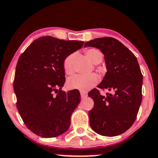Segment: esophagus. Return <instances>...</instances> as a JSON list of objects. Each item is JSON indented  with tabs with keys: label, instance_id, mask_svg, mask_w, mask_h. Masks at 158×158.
Masks as SVG:
<instances>
[{
	"label": "esophagus",
	"instance_id": "esophagus-1",
	"mask_svg": "<svg viewBox=\"0 0 158 158\" xmlns=\"http://www.w3.org/2000/svg\"><path fill=\"white\" fill-rule=\"evenodd\" d=\"M80 94H81V98H85L87 97V93H85V92L81 91L80 92Z\"/></svg>",
	"mask_w": 158,
	"mask_h": 158
}]
</instances>
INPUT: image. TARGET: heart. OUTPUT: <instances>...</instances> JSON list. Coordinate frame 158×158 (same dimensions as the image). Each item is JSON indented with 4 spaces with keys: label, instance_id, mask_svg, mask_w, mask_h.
Instances as JSON below:
<instances>
[{
    "label": "heart",
    "instance_id": "heart-1",
    "mask_svg": "<svg viewBox=\"0 0 158 158\" xmlns=\"http://www.w3.org/2000/svg\"><path fill=\"white\" fill-rule=\"evenodd\" d=\"M86 57L88 58L93 64H99L103 59L102 52L96 48H89L85 50ZM76 54H70L63 60V69L66 74L71 75L73 73V61L75 58ZM100 78L95 73L87 76L75 75L70 77L67 80V87L70 89H79L81 91H87L93 87L98 82Z\"/></svg>",
    "mask_w": 158,
    "mask_h": 158
}]
</instances>
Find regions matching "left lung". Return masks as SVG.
<instances>
[{
    "instance_id": "8db88e82",
    "label": "left lung",
    "mask_w": 158,
    "mask_h": 158,
    "mask_svg": "<svg viewBox=\"0 0 158 158\" xmlns=\"http://www.w3.org/2000/svg\"><path fill=\"white\" fill-rule=\"evenodd\" d=\"M85 47H96L102 52L107 71L97 87L114 92L106 97L96 88L88 93L94 101L93 109L89 111L90 126L104 136L120 135L132 126L142 101L143 76L137 58L111 37L91 40Z\"/></svg>"
}]
</instances>
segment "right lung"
<instances>
[{"instance_id":"obj_1","label":"right lung","mask_w":158,"mask_h":158,"mask_svg":"<svg viewBox=\"0 0 158 158\" xmlns=\"http://www.w3.org/2000/svg\"><path fill=\"white\" fill-rule=\"evenodd\" d=\"M83 44L84 41L42 36L19 57L14 81L17 107L24 123L35 134L52 138L69 128L81 95L74 89L61 90L65 81L63 60Z\"/></svg>"}]
</instances>
